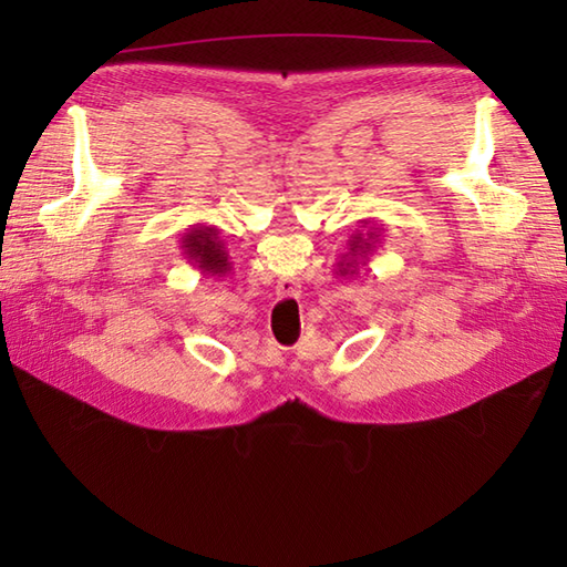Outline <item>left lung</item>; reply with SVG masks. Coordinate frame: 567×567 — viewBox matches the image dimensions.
Returning <instances> with one entry per match:
<instances>
[{
  "label": "left lung",
  "instance_id": "8db88e82",
  "mask_svg": "<svg viewBox=\"0 0 567 567\" xmlns=\"http://www.w3.org/2000/svg\"><path fill=\"white\" fill-rule=\"evenodd\" d=\"M363 228H355L348 238V250L341 256L339 265H336V275L341 277H353L358 275V260L360 262H368V258L375 252V248L382 244V228L378 226H368L370 221H360Z\"/></svg>",
  "mask_w": 567,
  "mask_h": 567
}]
</instances>
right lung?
I'll list each match as a JSON object with an SVG mask.
<instances>
[{"label": "right lung", "instance_id": "obj_1", "mask_svg": "<svg viewBox=\"0 0 567 567\" xmlns=\"http://www.w3.org/2000/svg\"><path fill=\"white\" fill-rule=\"evenodd\" d=\"M221 231L216 226L195 224L187 228V234L179 240V250L183 256L195 265L202 275L224 277L231 272V262H228V250L224 248Z\"/></svg>", "mask_w": 567, "mask_h": 567}]
</instances>
